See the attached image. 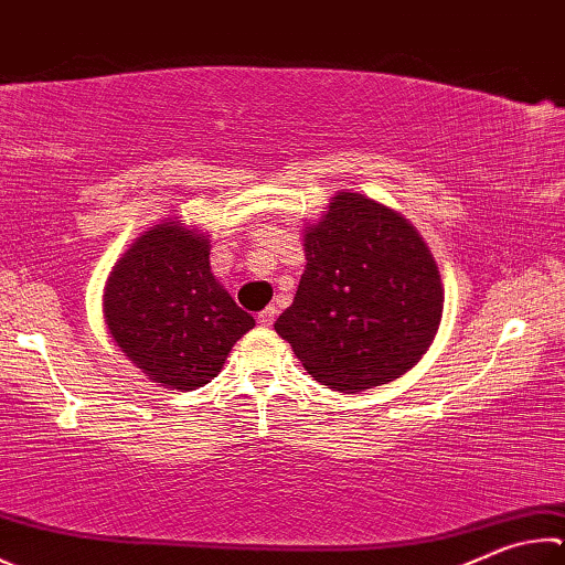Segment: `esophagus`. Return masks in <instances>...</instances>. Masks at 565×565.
<instances>
[{"mask_svg": "<svg viewBox=\"0 0 565 565\" xmlns=\"http://www.w3.org/2000/svg\"><path fill=\"white\" fill-rule=\"evenodd\" d=\"M256 321H259V326H264V328L274 326V321H276V306H266V309L259 313V318H256Z\"/></svg>", "mask_w": 565, "mask_h": 565, "instance_id": "1", "label": "esophagus"}]
</instances>
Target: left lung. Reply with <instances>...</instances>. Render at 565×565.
I'll use <instances>...</instances> for the list:
<instances>
[{"label": "left lung", "instance_id": "8db88e82", "mask_svg": "<svg viewBox=\"0 0 565 565\" xmlns=\"http://www.w3.org/2000/svg\"><path fill=\"white\" fill-rule=\"evenodd\" d=\"M306 269L276 333L313 381L363 393L405 375L433 345L445 289L403 214L338 192L303 232Z\"/></svg>", "mask_w": 565, "mask_h": 565}]
</instances>
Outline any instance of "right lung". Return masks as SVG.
Returning <instances> with one entry per match:
<instances>
[{"mask_svg":"<svg viewBox=\"0 0 565 565\" xmlns=\"http://www.w3.org/2000/svg\"><path fill=\"white\" fill-rule=\"evenodd\" d=\"M207 237L178 217L152 224L113 266L104 294L113 341L152 383L180 393L214 381L254 328L212 276Z\"/></svg>","mask_w":565,"mask_h":565,"instance_id":"1","label":"right lung"}]
</instances>
